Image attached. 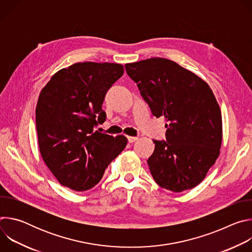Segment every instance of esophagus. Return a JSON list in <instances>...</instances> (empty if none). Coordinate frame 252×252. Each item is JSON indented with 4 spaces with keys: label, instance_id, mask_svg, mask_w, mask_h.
<instances>
[{
    "label": "esophagus",
    "instance_id": "1",
    "mask_svg": "<svg viewBox=\"0 0 252 252\" xmlns=\"http://www.w3.org/2000/svg\"><path fill=\"white\" fill-rule=\"evenodd\" d=\"M137 139H138L137 136H127V140H128L129 143H132V142H134Z\"/></svg>",
    "mask_w": 252,
    "mask_h": 252
}]
</instances>
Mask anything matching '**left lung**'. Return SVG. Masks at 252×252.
<instances>
[{
	"label": "left lung",
	"mask_w": 252,
	"mask_h": 252,
	"mask_svg": "<svg viewBox=\"0 0 252 252\" xmlns=\"http://www.w3.org/2000/svg\"><path fill=\"white\" fill-rule=\"evenodd\" d=\"M155 117H164L166 141L155 140L152 175L173 192L199 185L218 159L222 141L220 105L210 87L192 71L163 58L126 63Z\"/></svg>",
	"instance_id": "obj_1"
}]
</instances>
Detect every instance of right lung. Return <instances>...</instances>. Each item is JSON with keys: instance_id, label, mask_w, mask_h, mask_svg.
<instances>
[{"instance_id": "obj_1", "label": "right lung", "mask_w": 252, "mask_h": 252, "mask_svg": "<svg viewBox=\"0 0 252 252\" xmlns=\"http://www.w3.org/2000/svg\"><path fill=\"white\" fill-rule=\"evenodd\" d=\"M124 65L84 62L62 68L42 89L35 107L41 156L58 182L76 191L91 189L125 150V135L94 130L105 121L101 105Z\"/></svg>"}]
</instances>
